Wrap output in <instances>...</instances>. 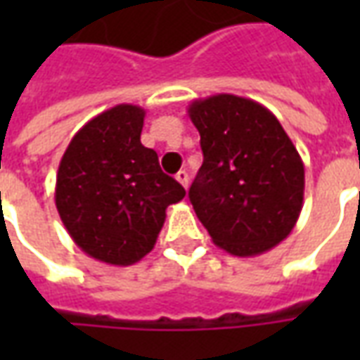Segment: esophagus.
<instances>
[{"mask_svg":"<svg viewBox=\"0 0 360 360\" xmlns=\"http://www.w3.org/2000/svg\"><path fill=\"white\" fill-rule=\"evenodd\" d=\"M175 179L179 181L181 185H183V187H185V188L188 187V173L185 172V169H181V172L177 173V175H175Z\"/></svg>","mask_w":360,"mask_h":360,"instance_id":"34e87169","label":"esophagus"}]
</instances>
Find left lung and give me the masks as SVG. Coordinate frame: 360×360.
I'll use <instances>...</instances> for the list:
<instances>
[{
  "instance_id": "obj_1",
  "label": "left lung",
  "mask_w": 360,
  "mask_h": 360,
  "mask_svg": "<svg viewBox=\"0 0 360 360\" xmlns=\"http://www.w3.org/2000/svg\"><path fill=\"white\" fill-rule=\"evenodd\" d=\"M188 117L204 162L188 188L212 241L233 257H257L291 233L304 195V165L278 117L233 94L195 100Z\"/></svg>"
}]
</instances>
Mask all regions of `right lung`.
Here are the masks:
<instances>
[{"label": "right lung", "instance_id": "right-lung-1", "mask_svg": "<svg viewBox=\"0 0 360 360\" xmlns=\"http://www.w3.org/2000/svg\"><path fill=\"white\" fill-rule=\"evenodd\" d=\"M146 111L119 103L90 119L59 162V218L89 257L131 266L156 245L169 204L185 188L165 175L152 148L142 146Z\"/></svg>", "mask_w": 360, "mask_h": 360}]
</instances>
